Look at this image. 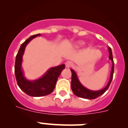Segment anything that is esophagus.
<instances>
[{
    "label": "esophagus",
    "instance_id": "obj_1",
    "mask_svg": "<svg viewBox=\"0 0 128 128\" xmlns=\"http://www.w3.org/2000/svg\"><path fill=\"white\" fill-rule=\"evenodd\" d=\"M72 63L71 62H69V61H68L65 63V66H66V68H70L71 66H72Z\"/></svg>",
    "mask_w": 128,
    "mask_h": 128
}]
</instances>
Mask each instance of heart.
Wrapping results in <instances>:
<instances>
[{"instance_id":"obj_1","label":"heart","mask_w":128,"mask_h":128,"mask_svg":"<svg viewBox=\"0 0 128 128\" xmlns=\"http://www.w3.org/2000/svg\"><path fill=\"white\" fill-rule=\"evenodd\" d=\"M84 42L83 41H78L76 42L75 43V44H74V47H76V48H79V47H82V46H84Z\"/></svg>"}]
</instances>
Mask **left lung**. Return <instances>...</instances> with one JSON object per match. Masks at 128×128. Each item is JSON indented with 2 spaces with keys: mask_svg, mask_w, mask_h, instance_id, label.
<instances>
[{
  "mask_svg": "<svg viewBox=\"0 0 128 128\" xmlns=\"http://www.w3.org/2000/svg\"><path fill=\"white\" fill-rule=\"evenodd\" d=\"M108 51H109V59L110 60H112V70H111L110 78V80L108 81L107 85L104 88L99 90H88V88H85L80 82L75 71L73 69H70L71 72H72L71 88H72V90L73 92V93L74 94V95H76L78 97H80V98H83V99H94L103 94L105 92L108 90V88H109L110 85L111 84V82L112 81L114 71V60H113L112 52V49H111L110 47H108Z\"/></svg>",
  "mask_w": 128,
  "mask_h": 128,
  "instance_id": "left-lung-1",
  "label": "left lung"
}]
</instances>
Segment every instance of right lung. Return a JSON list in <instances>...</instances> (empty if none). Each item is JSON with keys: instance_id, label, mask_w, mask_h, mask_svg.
<instances>
[{"instance_id": "1", "label": "right lung", "mask_w": 128, "mask_h": 128, "mask_svg": "<svg viewBox=\"0 0 128 128\" xmlns=\"http://www.w3.org/2000/svg\"><path fill=\"white\" fill-rule=\"evenodd\" d=\"M40 34L32 35L26 40L20 46L15 60L14 74L18 85L24 92L31 97H42L51 94L55 88L59 76L65 68V64L52 67L42 77L32 81H29L24 76L22 63L25 48L34 38L40 36Z\"/></svg>"}]
</instances>
